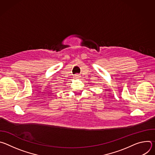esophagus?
I'll return each instance as SVG.
<instances>
[{
    "instance_id": "esophagus-1",
    "label": "esophagus",
    "mask_w": 155,
    "mask_h": 155,
    "mask_svg": "<svg viewBox=\"0 0 155 155\" xmlns=\"http://www.w3.org/2000/svg\"><path fill=\"white\" fill-rule=\"evenodd\" d=\"M79 77H80V76L78 75H75L74 76V78H78Z\"/></svg>"
}]
</instances>
